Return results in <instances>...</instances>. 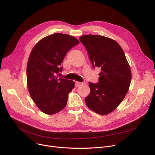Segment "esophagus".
Returning <instances> with one entry per match:
<instances>
[{
	"instance_id": "1",
	"label": "esophagus",
	"mask_w": 155,
	"mask_h": 155,
	"mask_svg": "<svg viewBox=\"0 0 155 155\" xmlns=\"http://www.w3.org/2000/svg\"><path fill=\"white\" fill-rule=\"evenodd\" d=\"M80 85H81V83H80V82H75V87H79Z\"/></svg>"
}]
</instances>
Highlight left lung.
<instances>
[{
  "label": "left lung",
  "mask_w": 155,
  "mask_h": 155,
  "mask_svg": "<svg viewBox=\"0 0 155 155\" xmlns=\"http://www.w3.org/2000/svg\"><path fill=\"white\" fill-rule=\"evenodd\" d=\"M80 41L89 54L92 67H99V82H88L91 92L85 97L87 107L101 115L114 110L123 101L131 81V71L120 46L110 38L93 35Z\"/></svg>",
  "instance_id": "8db88e82"
}]
</instances>
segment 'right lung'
I'll use <instances>...</instances> for the list:
<instances>
[{
	"label": "right lung",
	"instance_id": "1",
	"mask_svg": "<svg viewBox=\"0 0 155 155\" xmlns=\"http://www.w3.org/2000/svg\"><path fill=\"white\" fill-rule=\"evenodd\" d=\"M79 43L75 37L61 33L49 35L34 46L27 64L28 88L32 101L43 112L54 114L63 110L75 87L73 80L58 78L68 51Z\"/></svg>",
	"mask_w": 155,
	"mask_h": 155
}]
</instances>
